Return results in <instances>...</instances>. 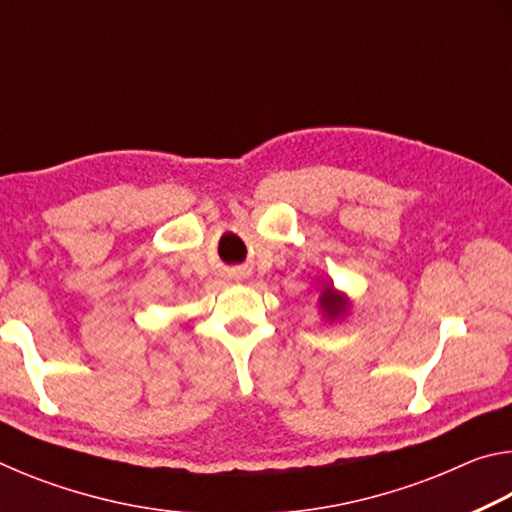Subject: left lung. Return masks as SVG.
Segmentation results:
<instances>
[{
  "mask_svg": "<svg viewBox=\"0 0 512 512\" xmlns=\"http://www.w3.org/2000/svg\"><path fill=\"white\" fill-rule=\"evenodd\" d=\"M318 305H320V309H323V314H325V318H329V320H336V318H341L345 311H348V307H350V300L343 296V293H339L334 289V284H325V289L320 291V298H318Z\"/></svg>",
  "mask_w": 512,
  "mask_h": 512,
  "instance_id": "1",
  "label": "left lung"
}]
</instances>
